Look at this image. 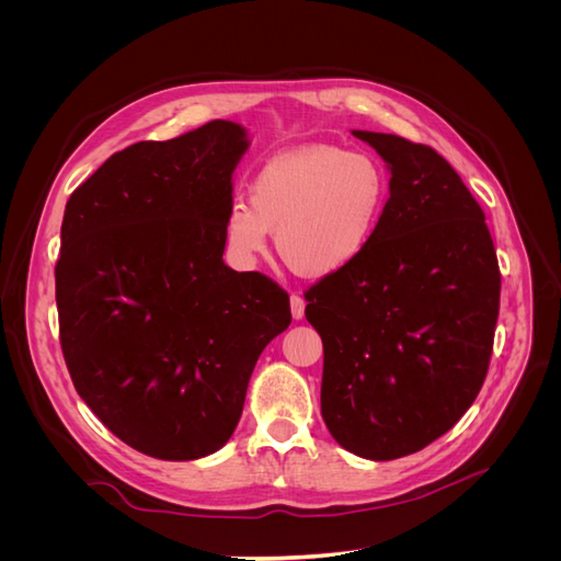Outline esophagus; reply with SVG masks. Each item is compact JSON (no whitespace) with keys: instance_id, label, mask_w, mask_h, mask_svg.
I'll list each match as a JSON object with an SVG mask.
<instances>
[{"instance_id":"1","label":"esophagus","mask_w":561,"mask_h":561,"mask_svg":"<svg viewBox=\"0 0 561 561\" xmlns=\"http://www.w3.org/2000/svg\"><path fill=\"white\" fill-rule=\"evenodd\" d=\"M304 307H307V301H304L301 295L295 293V295L290 297V309H293V318H295V320L304 318Z\"/></svg>"}]
</instances>
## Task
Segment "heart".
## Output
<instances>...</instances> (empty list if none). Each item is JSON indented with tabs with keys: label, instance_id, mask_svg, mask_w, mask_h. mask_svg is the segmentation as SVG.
<instances>
[{
	"label": "heart",
	"instance_id": "obj_1",
	"mask_svg": "<svg viewBox=\"0 0 561 561\" xmlns=\"http://www.w3.org/2000/svg\"><path fill=\"white\" fill-rule=\"evenodd\" d=\"M388 173L363 151L311 145L266 161L225 215L233 254L254 260L276 233L280 260L304 278L348 268L375 236L388 201Z\"/></svg>",
	"mask_w": 561,
	"mask_h": 561
}]
</instances>
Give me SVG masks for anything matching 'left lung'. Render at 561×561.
Masks as SVG:
<instances>
[{
	"label": "left lung",
	"instance_id": "1",
	"mask_svg": "<svg viewBox=\"0 0 561 561\" xmlns=\"http://www.w3.org/2000/svg\"><path fill=\"white\" fill-rule=\"evenodd\" d=\"M390 165V196L365 252L313 283L320 412L339 445L371 461L445 435L484 383L501 271L480 203L428 145L353 130Z\"/></svg>",
	"mask_w": 561,
	"mask_h": 561
}]
</instances>
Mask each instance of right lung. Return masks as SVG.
I'll use <instances>...</instances> for the list:
<instances>
[{
	"label": "right lung",
	"instance_id": "obj_1",
	"mask_svg": "<svg viewBox=\"0 0 561 561\" xmlns=\"http://www.w3.org/2000/svg\"><path fill=\"white\" fill-rule=\"evenodd\" d=\"M245 149V130L222 118L135 142L65 206L56 304L67 371L105 428L163 461L227 445L254 363L293 320L276 280L222 262Z\"/></svg>",
	"mask_w": 561,
	"mask_h": 561
}]
</instances>
